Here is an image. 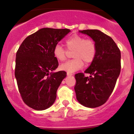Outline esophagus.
Instances as JSON below:
<instances>
[{
    "instance_id": "34e87169",
    "label": "esophagus",
    "mask_w": 134,
    "mask_h": 134,
    "mask_svg": "<svg viewBox=\"0 0 134 134\" xmlns=\"http://www.w3.org/2000/svg\"><path fill=\"white\" fill-rule=\"evenodd\" d=\"M67 76H72V73H71V72H67Z\"/></svg>"
}]
</instances>
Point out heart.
I'll use <instances>...</instances> for the list:
<instances>
[{
	"label": "heart",
	"mask_w": 134,
	"mask_h": 134,
	"mask_svg": "<svg viewBox=\"0 0 134 134\" xmlns=\"http://www.w3.org/2000/svg\"><path fill=\"white\" fill-rule=\"evenodd\" d=\"M65 47L68 51H73L72 57L60 66V69L69 72H74L79 70L84 65L90 64L94 60L96 55V45L91 38L79 35H73L65 40ZM53 55L58 60L64 61L66 59L67 51L60 44H55L53 50Z\"/></svg>",
	"instance_id": "b5f03b06"
}]
</instances>
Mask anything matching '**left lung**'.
<instances>
[{"label":"left lung","instance_id":"left-lung-1","mask_svg":"<svg viewBox=\"0 0 134 134\" xmlns=\"http://www.w3.org/2000/svg\"><path fill=\"white\" fill-rule=\"evenodd\" d=\"M94 41L97 52L86 74H76L74 90L77 101L84 107L96 108L105 103L114 90L121 70L120 50L110 36L97 30L79 31Z\"/></svg>","mask_w":134,"mask_h":134}]
</instances>
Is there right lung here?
<instances>
[{
  "label": "right lung",
  "mask_w": 134,
  "mask_h": 134,
  "mask_svg": "<svg viewBox=\"0 0 134 134\" xmlns=\"http://www.w3.org/2000/svg\"><path fill=\"white\" fill-rule=\"evenodd\" d=\"M70 31L40 29L26 38L17 51L15 77L18 90L24 103L34 110H46L56 99L57 91L67 73L52 72L58 66L53 48Z\"/></svg>",
  "instance_id": "1"
}]
</instances>
